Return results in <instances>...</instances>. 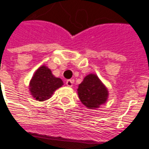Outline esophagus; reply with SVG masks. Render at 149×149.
<instances>
[{"mask_svg":"<svg viewBox=\"0 0 149 149\" xmlns=\"http://www.w3.org/2000/svg\"><path fill=\"white\" fill-rule=\"evenodd\" d=\"M73 83H74V80L73 79H67L66 80V86H69V87H71V86H73Z\"/></svg>","mask_w":149,"mask_h":149,"instance_id":"1","label":"esophagus"}]
</instances>
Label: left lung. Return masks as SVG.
Instances as JSON below:
<instances>
[{
    "mask_svg": "<svg viewBox=\"0 0 149 149\" xmlns=\"http://www.w3.org/2000/svg\"><path fill=\"white\" fill-rule=\"evenodd\" d=\"M77 91L79 100L88 108L99 107L107 100V89L95 74L87 75L79 84Z\"/></svg>",
    "mask_w": 149,
    "mask_h": 149,
    "instance_id": "left-lung-1",
    "label": "left lung"
}]
</instances>
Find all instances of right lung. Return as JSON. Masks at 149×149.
Wrapping results in <instances>:
<instances>
[{"label": "right lung", "instance_id": "1", "mask_svg": "<svg viewBox=\"0 0 149 149\" xmlns=\"http://www.w3.org/2000/svg\"><path fill=\"white\" fill-rule=\"evenodd\" d=\"M62 79L56 78L46 66H41L35 72L30 81V91L37 100L43 101L49 99L54 91L63 86Z\"/></svg>", "mask_w": 149, "mask_h": 149}]
</instances>
